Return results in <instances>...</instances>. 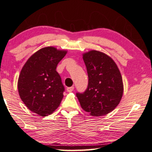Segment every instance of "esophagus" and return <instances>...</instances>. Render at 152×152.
Returning <instances> with one entry per match:
<instances>
[{
    "label": "esophagus",
    "mask_w": 152,
    "mask_h": 152,
    "mask_svg": "<svg viewBox=\"0 0 152 152\" xmlns=\"http://www.w3.org/2000/svg\"><path fill=\"white\" fill-rule=\"evenodd\" d=\"M74 89V87H67V91H68V92H72V91H73Z\"/></svg>",
    "instance_id": "34e87169"
}]
</instances>
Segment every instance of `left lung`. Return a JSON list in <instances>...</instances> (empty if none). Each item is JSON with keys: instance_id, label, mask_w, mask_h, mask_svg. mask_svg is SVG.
<instances>
[{"instance_id": "1", "label": "left lung", "mask_w": 152, "mask_h": 152, "mask_svg": "<svg viewBox=\"0 0 152 152\" xmlns=\"http://www.w3.org/2000/svg\"><path fill=\"white\" fill-rule=\"evenodd\" d=\"M89 82L86 91L77 93L82 109L92 116H102L118 106L123 94V83L118 66L103 52L91 50L83 54Z\"/></svg>"}]
</instances>
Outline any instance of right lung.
I'll use <instances>...</instances> for the list:
<instances>
[{
    "mask_svg": "<svg viewBox=\"0 0 152 152\" xmlns=\"http://www.w3.org/2000/svg\"><path fill=\"white\" fill-rule=\"evenodd\" d=\"M67 52L54 47L43 48L31 55L21 69L19 96L29 110L40 116L52 114L63 99L65 88L56 69Z\"/></svg>",
    "mask_w": 152,
    "mask_h": 152,
    "instance_id": "add662e5",
    "label": "right lung"
}]
</instances>
